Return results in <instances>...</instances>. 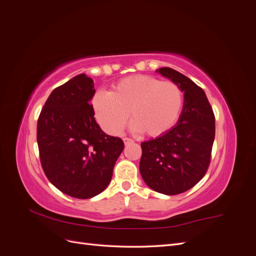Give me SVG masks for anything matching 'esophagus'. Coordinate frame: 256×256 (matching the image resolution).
Returning a JSON list of instances; mask_svg holds the SVG:
<instances>
[{"label":"esophagus","instance_id":"obj_1","mask_svg":"<svg viewBox=\"0 0 256 256\" xmlns=\"http://www.w3.org/2000/svg\"><path fill=\"white\" fill-rule=\"evenodd\" d=\"M122 141H124V143H125V145H128L130 143H134L132 138H124Z\"/></svg>","mask_w":256,"mask_h":256}]
</instances>
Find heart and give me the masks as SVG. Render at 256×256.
I'll list each match as a JSON object with an SVG mask.
<instances>
[{
    "instance_id": "b5f03b06",
    "label": "heart",
    "mask_w": 256,
    "mask_h": 256,
    "mask_svg": "<svg viewBox=\"0 0 256 256\" xmlns=\"http://www.w3.org/2000/svg\"><path fill=\"white\" fill-rule=\"evenodd\" d=\"M182 106V92L177 84L144 74L127 76L110 92L99 90L92 98L98 124L110 134H118L130 115L132 131L161 136L176 122Z\"/></svg>"
}]
</instances>
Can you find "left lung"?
Listing matches in <instances>:
<instances>
[{
    "label": "left lung",
    "instance_id": "obj_1",
    "mask_svg": "<svg viewBox=\"0 0 256 256\" xmlns=\"http://www.w3.org/2000/svg\"><path fill=\"white\" fill-rule=\"evenodd\" d=\"M184 92L176 125L142 142L140 173L145 184L166 196L191 189L205 175L214 140V115L205 92L188 76L170 67L156 70Z\"/></svg>",
    "mask_w": 256,
    "mask_h": 256
}]
</instances>
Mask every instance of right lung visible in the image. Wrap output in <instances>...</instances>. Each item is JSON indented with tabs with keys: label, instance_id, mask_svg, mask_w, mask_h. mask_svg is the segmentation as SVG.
<instances>
[{
	"label": "right lung",
	"instance_id": "right-lung-1",
	"mask_svg": "<svg viewBox=\"0 0 256 256\" xmlns=\"http://www.w3.org/2000/svg\"><path fill=\"white\" fill-rule=\"evenodd\" d=\"M94 81L85 74L54 90L37 122L42 166L50 182L65 194L90 198L109 186L122 138L104 134L90 100Z\"/></svg>",
	"mask_w": 256,
	"mask_h": 256
}]
</instances>
